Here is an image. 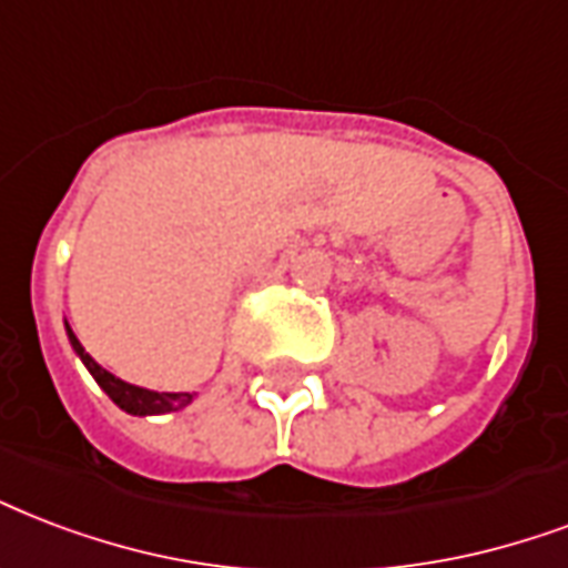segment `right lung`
Listing matches in <instances>:
<instances>
[{
  "instance_id": "right-lung-1",
  "label": "right lung",
  "mask_w": 568,
  "mask_h": 568,
  "mask_svg": "<svg viewBox=\"0 0 568 568\" xmlns=\"http://www.w3.org/2000/svg\"><path fill=\"white\" fill-rule=\"evenodd\" d=\"M68 327V322H64ZM68 339H71L73 352L80 354V361L85 363V369L92 372V378L101 384V389L110 396L121 410L128 414H136V417H145V414H169V410L187 408L196 393H154V389L136 387V384H128V381L115 378L112 372H106L101 363H94V357L80 345V339L73 336V331L68 327Z\"/></svg>"
}]
</instances>
